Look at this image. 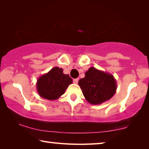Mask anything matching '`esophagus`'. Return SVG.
Returning <instances> with one entry per match:
<instances>
[{
	"label": "esophagus",
	"mask_w": 149,
	"mask_h": 149,
	"mask_svg": "<svg viewBox=\"0 0 149 149\" xmlns=\"http://www.w3.org/2000/svg\"><path fill=\"white\" fill-rule=\"evenodd\" d=\"M78 81H79V79L78 78H76V79H74V80H73V81H74V83L75 84H77L78 83Z\"/></svg>",
	"instance_id": "esophagus-1"
}]
</instances>
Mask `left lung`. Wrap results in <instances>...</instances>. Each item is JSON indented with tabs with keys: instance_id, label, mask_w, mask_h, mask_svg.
I'll return each instance as SVG.
<instances>
[{
	"instance_id": "obj_1",
	"label": "left lung",
	"mask_w": 149,
	"mask_h": 149,
	"mask_svg": "<svg viewBox=\"0 0 149 149\" xmlns=\"http://www.w3.org/2000/svg\"><path fill=\"white\" fill-rule=\"evenodd\" d=\"M78 84L87 101L95 105L110 99L117 89L116 81L112 74L94 67L89 68Z\"/></svg>"
}]
</instances>
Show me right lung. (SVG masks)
I'll use <instances>...</instances> for the list:
<instances>
[{"mask_svg": "<svg viewBox=\"0 0 149 149\" xmlns=\"http://www.w3.org/2000/svg\"><path fill=\"white\" fill-rule=\"evenodd\" d=\"M73 80L69 75L64 74L63 69L54 67L39 77L37 81V90L43 99L54 100L60 98Z\"/></svg>", "mask_w": 149, "mask_h": 149, "instance_id": "1", "label": "right lung"}]
</instances>
